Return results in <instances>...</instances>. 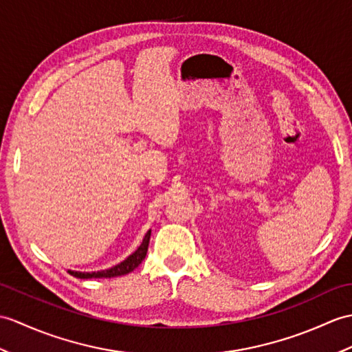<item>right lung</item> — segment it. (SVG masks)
I'll use <instances>...</instances> for the list:
<instances>
[{
	"mask_svg": "<svg viewBox=\"0 0 352 352\" xmlns=\"http://www.w3.org/2000/svg\"><path fill=\"white\" fill-rule=\"evenodd\" d=\"M150 235H151V231L145 234L141 246H139L132 253V255L127 256L124 261H122V263L113 265L112 268L102 270V272H94V273L70 272V274L75 276V277H79V279H93V277H94V279H99V277H117V276H124V274L132 273L133 270L145 259L146 250H148V244H150Z\"/></svg>",
	"mask_w": 352,
	"mask_h": 352,
	"instance_id": "add662e5",
	"label": "right lung"
}]
</instances>
